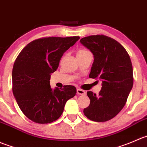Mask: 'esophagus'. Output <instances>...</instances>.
Here are the masks:
<instances>
[{
	"mask_svg": "<svg viewBox=\"0 0 147 147\" xmlns=\"http://www.w3.org/2000/svg\"><path fill=\"white\" fill-rule=\"evenodd\" d=\"M76 92L77 94H78V95H85L86 94L85 91L83 89H81V88H78V89L76 90Z\"/></svg>",
	"mask_w": 147,
	"mask_h": 147,
	"instance_id": "34e87169",
	"label": "esophagus"
}]
</instances>
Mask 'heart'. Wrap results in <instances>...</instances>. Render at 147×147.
Segmentation results:
<instances>
[{
	"mask_svg": "<svg viewBox=\"0 0 147 147\" xmlns=\"http://www.w3.org/2000/svg\"><path fill=\"white\" fill-rule=\"evenodd\" d=\"M88 51L84 50V49H81V50L78 51L77 53H88Z\"/></svg>",
	"mask_w": 147,
	"mask_h": 147,
	"instance_id": "1",
	"label": "heart"
}]
</instances>
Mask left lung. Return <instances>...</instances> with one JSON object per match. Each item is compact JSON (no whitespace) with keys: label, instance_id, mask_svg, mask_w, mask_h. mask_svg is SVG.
<instances>
[{"label":"left lung","instance_id":"8db88e82","mask_svg":"<svg viewBox=\"0 0 147 147\" xmlns=\"http://www.w3.org/2000/svg\"><path fill=\"white\" fill-rule=\"evenodd\" d=\"M80 42L94 55L89 77L102 81L98 95L87 92L90 104L84 114L91 121H109L121 111L133 87L130 57L118 41L104 35L87 36Z\"/></svg>","mask_w":147,"mask_h":147}]
</instances>
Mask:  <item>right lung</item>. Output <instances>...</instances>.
Instances as JSON below:
<instances>
[{"label":"right lung","instance_id":"obj_1","mask_svg":"<svg viewBox=\"0 0 147 147\" xmlns=\"http://www.w3.org/2000/svg\"><path fill=\"white\" fill-rule=\"evenodd\" d=\"M80 38L46 37L36 39L24 48L14 63L13 93L18 107L33 122L49 123L61 116L66 101L76 94L74 86L51 88V74L71 46Z\"/></svg>","mask_w":147,"mask_h":147}]
</instances>
